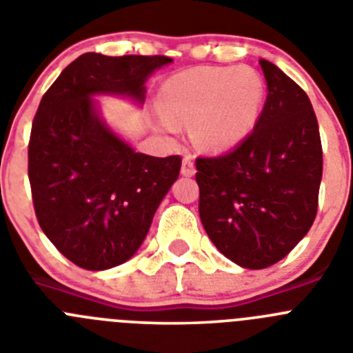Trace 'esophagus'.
Here are the masks:
<instances>
[{
	"instance_id": "1",
	"label": "esophagus",
	"mask_w": 353,
	"mask_h": 353,
	"mask_svg": "<svg viewBox=\"0 0 353 353\" xmlns=\"http://www.w3.org/2000/svg\"><path fill=\"white\" fill-rule=\"evenodd\" d=\"M194 173H196L194 162H192V159L187 155V157H183L182 161V174L183 176H192Z\"/></svg>"
}]
</instances>
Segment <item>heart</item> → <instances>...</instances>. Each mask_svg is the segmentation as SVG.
<instances>
[{
	"label": "heart",
	"mask_w": 353,
	"mask_h": 353,
	"mask_svg": "<svg viewBox=\"0 0 353 353\" xmlns=\"http://www.w3.org/2000/svg\"><path fill=\"white\" fill-rule=\"evenodd\" d=\"M263 83L249 67H199L171 77L162 88V123L174 132L194 123V138L205 148L224 150L239 143L256 121Z\"/></svg>",
	"instance_id": "obj_1"
}]
</instances>
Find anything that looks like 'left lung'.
<instances>
[{
    "mask_svg": "<svg viewBox=\"0 0 353 353\" xmlns=\"http://www.w3.org/2000/svg\"><path fill=\"white\" fill-rule=\"evenodd\" d=\"M267 99L256 125L232 152L196 159L199 217L224 256L265 269L288 254L316 217L322 141L310 97L260 60Z\"/></svg>",
    "mask_w": 353,
    "mask_h": 353,
    "instance_id": "8db88e82",
    "label": "left lung"
}]
</instances>
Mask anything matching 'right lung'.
<instances>
[{
	"mask_svg": "<svg viewBox=\"0 0 353 353\" xmlns=\"http://www.w3.org/2000/svg\"><path fill=\"white\" fill-rule=\"evenodd\" d=\"M171 61L86 52L40 101L28 145L33 207L46 236L81 269L105 270L132 258L182 166L180 155L134 152L99 118L92 95L143 102L150 74Z\"/></svg>",
	"mask_w": 353,
	"mask_h": 353,
	"instance_id": "right-lung-1",
	"label": "right lung"
}]
</instances>
